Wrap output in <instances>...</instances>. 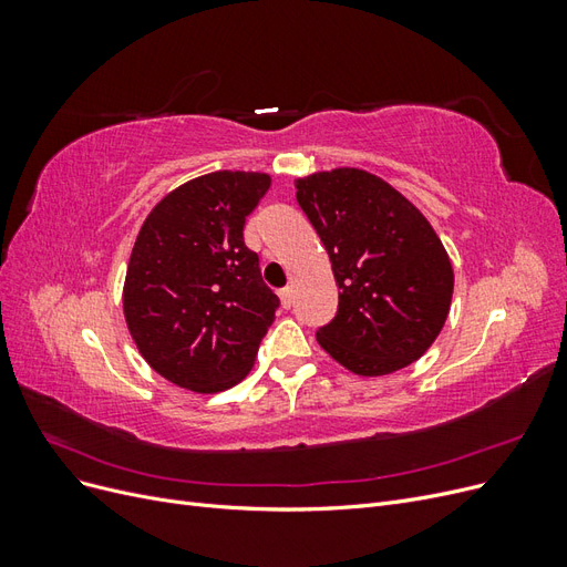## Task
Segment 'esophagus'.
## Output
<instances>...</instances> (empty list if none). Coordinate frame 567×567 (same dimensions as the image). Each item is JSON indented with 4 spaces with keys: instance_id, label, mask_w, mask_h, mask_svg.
<instances>
[{
    "instance_id": "1",
    "label": "esophagus",
    "mask_w": 567,
    "mask_h": 567,
    "mask_svg": "<svg viewBox=\"0 0 567 567\" xmlns=\"http://www.w3.org/2000/svg\"><path fill=\"white\" fill-rule=\"evenodd\" d=\"M279 298H281V305H284V310H290V307H293V298H296V290L290 288V286H286V288H281L279 290Z\"/></svg>"
}]
</instances>
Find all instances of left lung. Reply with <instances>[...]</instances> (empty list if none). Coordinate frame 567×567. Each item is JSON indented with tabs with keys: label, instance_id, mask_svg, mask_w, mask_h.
<instances>
[{
	"label": "left lung",
	"instance_id": "1",
	"mask_svg": "<svg viewBox=\"0 0 567 567\" xmlns=\"http://www.w3.org/2000/svg\"><path fill=\"white\" fill-rule=\"evenodd\" d=\"M296 188L340 288L319 346L364 379L416 362L440 336L454 293L452 260L431 221L359 167L312 173Z\"/></svg>",
	"mask_w": 567,
	"mask_h": 567
}]
</instances>
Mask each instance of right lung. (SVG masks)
I'll use <instances>...</instances> for the list:
<instances>
[{"label": "right lung", "instance_id": "right-lung-1", "mask_svg": "<svg viewBox=\"0 0 567 567\" xmlns=\"http://www.w3.org/2000/svg\"><path fill=\"white\" fill-rule=\"evenodd\" d=\"M271 177L217 169L173 188L136 236L123 286L130 336L165 381L200 394L250 373L279 298L244 244Z\"/></svg>", "mask_w": 567, "mask_h": 567}]
</instances>
